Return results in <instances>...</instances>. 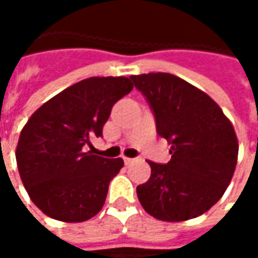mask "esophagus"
I'll return each mask as SVG.
<instances>
[{"label": "esophagus", "instance_id": "obj_1", "mask_svg": "<svg viewBox=\"0 0 258 258\" xmlns=\"http://www.w3.org/2000/svg\"><path fill=\"white\" fill-rule=\"evenodd\" d=\"M123 161L124 164H132V162H135V158H126V156H123Z\"/></svg>", "mask_w": 258, "mask_h": 258}]
</instances>
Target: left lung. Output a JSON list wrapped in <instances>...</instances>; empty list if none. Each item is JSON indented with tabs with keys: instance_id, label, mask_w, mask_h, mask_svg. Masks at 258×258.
I'll list each match as a JSON object with an SVG mask.
<instances>
[{
	"instance_id": "1",
	"label": "left lung",
	"mask_w": 258,
	"mask_h": 258,
	"mask_svg": "<svg viewBox=\"0 0 258 258\" xmlns=\"http://www.w3.org/2000/svg\"><path fill=\"white\" fill-rule=\"evenodd\" d=\"M151 104L156 132L171 144V161L151 166L136 186L139 203L156 220L178 223L207 213L233 179L238 139L208 94L169 73L131 76Z\"/></svg>"
}]
</instances>
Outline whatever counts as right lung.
<instances>
[{"label":"right lung","instance_id":"1","mask_svg":"<svg viewBox=\"0 0 258 258\" xmlns=\"http://www.w3.org/2000/svg\"><path fill=\"white\" fill-rule=\"evenodd\" d=\"M134 89L129 77H89L55 94L24 124L15 159L31 201L50 218L83 223L99 213L123 159L86 151L102 136L113 104Z\"/></svg>","mask_w":258,"mask_h":258}]
</instances>
